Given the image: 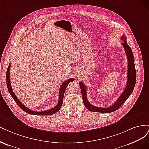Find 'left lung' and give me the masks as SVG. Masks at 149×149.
I'll return each mask as SVG.
<instances>
[{"label": "left lung", "mask_w": 149, "mask_h": 149, "mask_svg": "<svg viewBox=\"0 0 149 149\" xmlns=\"http://www.w3.org/2000/svg\"><path fill=\"white\" fill-rule=\"evenodd\" d=\"M121 39L123 41L121 44L123 46L124 49H125L127 58V80L126 88L123 91L122 94L120 95L119 98L116 100L112 106L108 108H101L95 107L90 104L87 100V87L85 84L80 81L79 82V85L80 87L81 93L82 95V99L84 103L85 107L87 108L89 111L93 112H99V113H111L114 111H116L118 109L121 107V105L126 102L127 99L129 97V96L132 93L134 87L136 85V72L135 69V65H134V58L132 49L129 46L127 45L126 41V37L125 35H123Z\"/></svg>", "instance_id": "obj_1"}]
</instances>
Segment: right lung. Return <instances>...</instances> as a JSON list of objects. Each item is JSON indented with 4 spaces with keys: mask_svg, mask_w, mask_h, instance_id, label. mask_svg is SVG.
I'll return each mask as SVG.
<instances>
[{
    "mask_svg": "<svg viewBox=\"0 0 149 149\" xmlns=\"http://www.w3.org/2000/svg\"><path fill=\"white\" fill-rule=\"evenodd\" d=\"M10 64L8 65V69L7 70V74H6V81H7V88L9 93H10V95L13 99L15 100V102L17 103V104L18 105L19 107H20L24 111L31 114H35V115H39V116H47V115H52L54 114V113H57L59 110L61 109V106L62 104V102H63V99H64V93L66 89L67 86L71 82V81H74V79H69L67 80L66 81H64L62 84L61 85L60 87V90L59 93V100H58V103H57V105L54 108H52L50 109L46 110V111H34L33 110L30 109L29 108H26L25 105H23L20 102V100L18 99V98L16 97L15 93H13L12 88L11 87V84H10Z\"/></svg>",
    "mask_w": 149,
    "mask_h": 149,
    "instance_id": "add662e5",
    "label": "right lung"
}]
</instances>
